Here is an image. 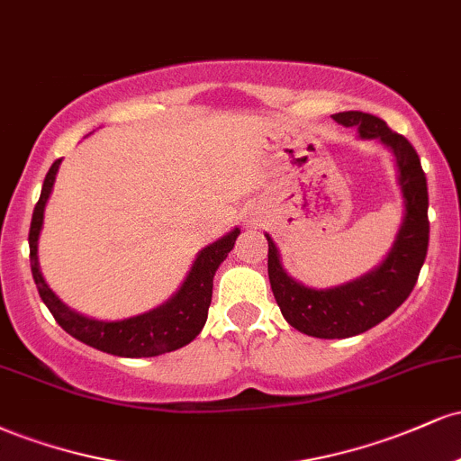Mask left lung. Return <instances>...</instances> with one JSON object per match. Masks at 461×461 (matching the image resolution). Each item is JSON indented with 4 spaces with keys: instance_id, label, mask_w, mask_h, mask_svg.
Here are the masks:
<instances>
[{
    "instance_id": "left-lung-1",
    "label": "left lung",
    "mask_w": 461,
    "mask_h": 461,
    "mask_svg": "<svg viewBox=\"0 0 461 461\" xmlns=\"http://www.w3.org/2000/svg\"><path fill=\"white\" fill-rule=\"evenodd\" d=\"M333 119L345 128H356L359 139H377L393 149L399 168L405 216L393 249L375 271L325 290L308 288L290 277L279 262V251L273 238L267 234L268 279L284 319L301 333L325 338V340L357 336L388 319L414 290L429 245L427 177L411 142L390 130L385 121L375 114L348 110V113L333 114Z\"/></svg>"
}]
</instances>
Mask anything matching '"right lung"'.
Masks as SVG:
<instances>
[{
  "label": "right lung",
  "instance_id": "obj_1",
  "mask_svg": "<svg viewBox=\"0 0 461 461\" xmlns=\"http://www.w3.org/2000/svg\"><path fill=\"white\" fill-rule=\"evenodd\" d=\"M62 160H56L47 171L41 199L36 203L30 223V267L41 299L50 308L58 325L84 345L99 348L119 357H153L162 353L176 351L186 347L199 336L208 319L210 301H212L214 273L225 260L227 253L234 249V242L240 230H231L230 234L201 249L197 260L190 268L182 288L173 294L160 308L145 312V314L131 316L123 321H97L79 314V312L67 308L56 297L54 290L45 284L43 273L39 267V234L43 227L45 203L54 188L58 167Z\"/></svg>",
  "mask_w": 461,
  "mask_h": 461
}]
</instances>
